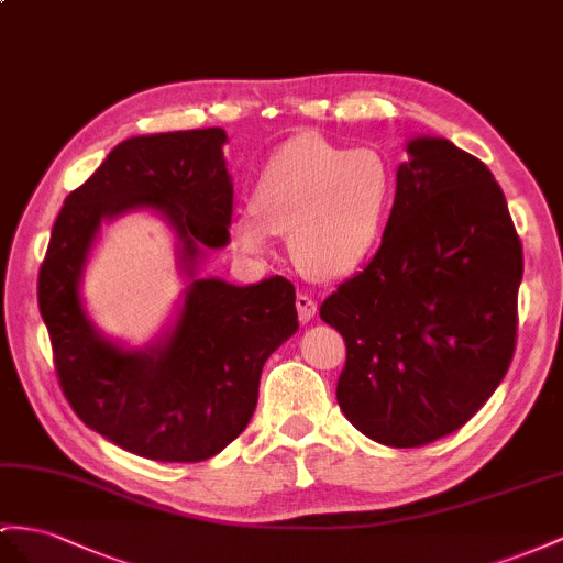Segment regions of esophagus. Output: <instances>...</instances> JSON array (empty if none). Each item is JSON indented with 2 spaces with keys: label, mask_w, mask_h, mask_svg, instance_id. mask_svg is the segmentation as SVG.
<instances>
[{
  "label": "esophagus",
  "mask_w": 563,
  "mask_h": 563,
  "mask_svg": "<svg viewBox=\"0 0 563 563\" xmlns=\"http://www.w3.org/2000/svg\"><path fill=\"white\" fill-rule=\"evenodd\" d=\"M295 305H297V316H299L301 323H309L313 316H316V301H313V297L299 292L297 299H295Z\"/></svg>",
  "instance_id": "1"
}]
</instances>
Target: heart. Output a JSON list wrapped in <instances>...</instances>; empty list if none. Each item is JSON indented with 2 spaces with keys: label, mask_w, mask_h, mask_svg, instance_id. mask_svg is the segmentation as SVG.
<instances>
[{
  "label": "heart",
  "mask_w": 563,
  "mask_h": 563,
  "mask_svg": "<svg viewBox=\"0 0 563 563\" xmlns=\"http://www.w3.org/2000/svg\"><path fill=\"white\" fill-rule=\"evenodd\" d=\"M393 205L395 170L380 152L295 135L271 154L233 238L244 254H264L271 230L290 233V254L307 276L340 278L376 250Z\"/></svg>",
  "instance_id": "heart-1"
}]
</instances>
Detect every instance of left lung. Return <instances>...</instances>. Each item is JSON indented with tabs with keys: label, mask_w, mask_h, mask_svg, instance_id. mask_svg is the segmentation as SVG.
I'll return each mask as SVG.
<instances>
[{
	"label": "left lung",
	"mask_w": 563,
	"mask_h": 563,
	"mask_svg": "<svg viewBox=\"0 0 563 563\" xmlns=\"http://www.w3.org/2000/svg\"><path fill=\"white\" fill-rule=\"evenodd\" d=\"M383 242L321 305L347 362L338 405L366 438L423 446L471 421L516 350L523 247L489 168L416 137Z\"/></svg>",
	"instance_id": "8db88e82"
}]
</instances>
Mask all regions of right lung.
Wrapping results in <instances>:
<instances>
[{"label":"right lung","mask_w":563,"mask_h":563,"mask_svg":"<svg viewBox=\"0 0 563 563\" xmlns=\"http://www.w3.org/2000/svg\"><path fill=\"white\" fill-rule=\"evenodd\" d=\"M221 128L142 135L113 147L56 216L37 276V305L62 393L78 419L125 452L170 464L219 454L247 428L266 358L299 328L295 285L273 276L235 287L192 280L166 342L128 352L97 333L78 285L102 219L162 211L190 271L225 247L233 219Z\"/></svg>","instance_id":"1"}]
</instances>
